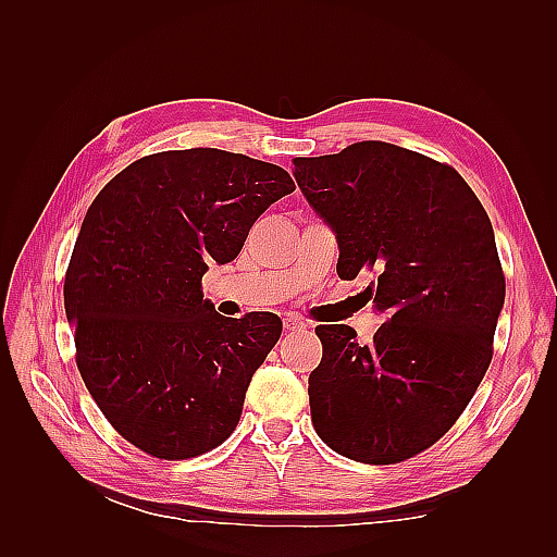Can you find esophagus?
<instances>
[{"instance_id": "34e87169", "label": "esophagus", "mask_w": 557, "mask_h": 557, "mask_svg": "<svg viewBox=\"0 0 557 557\" xmlns=\"http://www.w3.org/2000/svg\"><path fill=\"white\" fill-rule=\"evenodd\" d=\"M283 327H285V332H293V330H305L307 323L301 318H297V315H285L283 318Z\"/></svg>"}]
</instances>
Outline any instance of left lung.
Listing matches in <instances>:
<instances>
[{"mask_svg": "<svg viewBox=\"0 0 557 557\" xmlns=\"http://www.w3.org/2000/svg\"><path fill=\"white\" fill-rule=\"evenodd\" d=\"M293 164L339 244L336 274H376L364 293L385 315L369 344L348 325L315 327L313 428L350 460L413 458L455 425L493 360L507 283L491 218L453 166L395 144Z\"/></svg>", "mask_w": 557, "mask_h": 557, "instance_id": "1", "label": "left lung"}]
</instances>
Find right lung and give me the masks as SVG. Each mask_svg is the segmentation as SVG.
Masks as SVG:
<instances>
[{"mask_svg":"<svg viewBox=\"0 0 557 557\" xmlns=\"http://www.w3.org/2000/svg\"><path fill=\"white\" fill-rule=\"evenodd\" d=\"M295 183L218 148L164 150L95 197L64 278L83 383L113 430L160 460H188L237 428L248 383L281 336L274 313L225 318L201 293Z\"/></svg>","mask_w":557,"mask_h":557,"instance_id":"add662e5","label":"right lung"}]
</instances>
